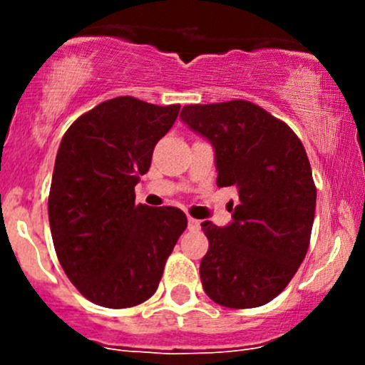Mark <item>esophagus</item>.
I'll return each instance as SVG.
<instances>
[{
	"mask_svg": "<svg viewBox=\"0 0 365 365\" xmlns=\"http://www.w3.org/2000/svg\"><path fill=\"white\" fill-rule=\"evenodd\" d=\"M187 226H189V230H200L201 220L192 219V217H189V219H187Z\"/></svg>",
	"mask_w": 365,
	"mask_h": 365,
	"instance_id": "1",
	"label": "esophagus"
}]
</instances>
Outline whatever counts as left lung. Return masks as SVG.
Segmentation results:
<instances>
[{
	"instance_id": "obj_1",
	"label": "left lung",
	"mask_w": 365,
	"mask_h": 365,
	"mask_svg": "<svg viewBox=\"0 0 365 365\" xmlns=\"http://www.w3.org/2000/svg\"><path fill=\"white\" fill-rule=\"evenodd\" d=\"M180 118L213 146L217 185L238 190L227 226L201 224L210 242L200 264L205 293L231 309L268 304L297 274L311 240L316 187L304 145L247 101L185 106Z\"/></svg>"
}]
</instances>
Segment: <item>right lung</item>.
Returning <instances> with one entry per match:
<instances>
[{
    "instance_id": "obj_1",
    "label": "right lung",
    "mask_w": 365,
    "mask_h": 365,
    "mask_svg": "<svg viewBox=\"0 0 365 365\" xmlns=\"http://www.w3.org/2000/svg\"><path fill=\"white\" fill-rule=\"evenodd\" d=\"M178 113V104L116 97L77 118L61 139L51 235L70 282L93 304L125 309L148 300L185 231L182 210L135 205L134 194Z\"/></svg>"
}]
</instances>
